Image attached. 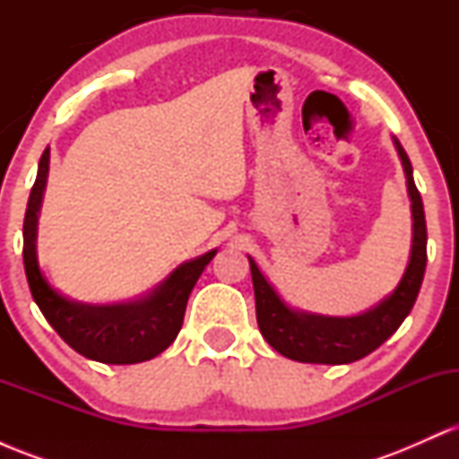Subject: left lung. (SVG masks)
Returning a JSON list of instances; mask_svg holds the SVG:
<instances>
[{"label":"left lung","instance_id":"1","mask_svg":"<svg viewBox=\"0 0 459 459\" xmlns=\"http://www.w3.org/2000/svg\"><path fill=\"white\" fill-rule=\"evenodd\" d=\"M393 142L402 160L408 196L412 203V252L402 282L391 296L365 313L354 317H330V315L289 307L278 296L276 289L265 281L256 263L247 256L252 284H255L259 330L263 339L278 354L298 362H315V365H347L377 350L388 336L394 334V330L412 310L428 265V226H425L423 200L414 186L412 163L399 140L393 138Z\"/></svg>","mask_w":459,"mask_h":459}]
</instances>
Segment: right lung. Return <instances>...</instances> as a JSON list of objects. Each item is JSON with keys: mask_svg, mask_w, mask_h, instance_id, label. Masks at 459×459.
<instances>
[{"mask_svg": "<svg viewBox=\"0 0 459 459\" xmlns=\"http://www.w3.org/2000/svg\"><path fill=\"white\" fill-rule=\"evenodd\" d=\"M49 175V146L39 161L23 220V265L34 302L62 339L77 354L105 365H135L161 354L183 325L187 298L218 250L181 263L149 293L127 302L86 304L57 293L36 259V226Z\"/></svg>", "mask_w": 459, "mask_h": 459, "instance_id": "1", "label": "right lung"}]
</instances>
